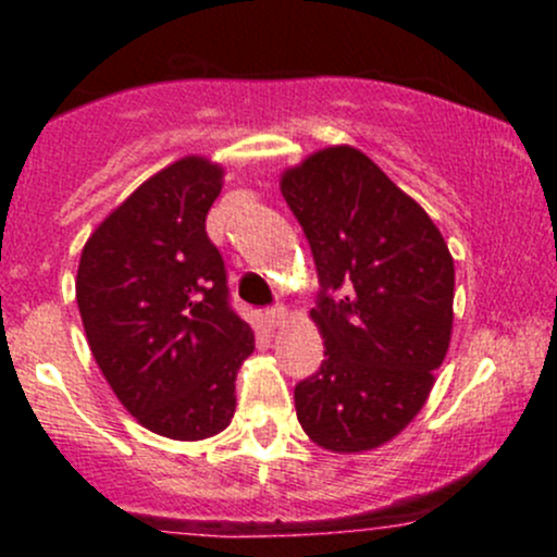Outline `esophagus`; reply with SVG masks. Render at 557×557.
<instances>
[{
    "instance_id": "esophagus-1",
    "label": "esophagus",
    "mask_w": 557,
    "mask_h": 557,
    "mask_svg": "<svg viewBox=\"0 0 557 557\" xmlns=\"http://www.w3.org/2000/svg\"><path fill=\"white\" fill-rule=\"evenodd\" d=\"M263 320L274 329V325H280L285 320V307H269V310L263 312Z\"/></svg>"
}]
</instances>
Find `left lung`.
<instances>
[{"instance_id": "1", "label": "left lung", "mask_w": 557, "mask_h": 557, "mask_svg": "<svg viewBox=\"0 0 557 557\" xmlns=\"http://www.w3.org/2000/svg\"><path fill=\"white\" fill-rule=\"evenodd\" d=\"M318 269L320 369L294 387L314 445L363 453L420 412L453 331V256L423 207L356 148L283 174Z\"/></svg>"}]
</instances>
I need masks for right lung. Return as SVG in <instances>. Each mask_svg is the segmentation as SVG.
Returning <instances> with one entry per match:
<instances>
[{"label":"right lung","mask_w":557,"mask_h":557,"mask_svg":"<svg viewBox=\"0 0 557 557\" xmlns=\"http://www.w3.org/2000/svg\"><path fill=\"white\" fill-rule=\"evenodd\" d=\"M221 166L174 161L91 234L77 307L94 358L123 407L180 442L232 423L252 331L232 307L226 263L207 237Z\"/></svg>","instance_id":"1"}]
</instances>
